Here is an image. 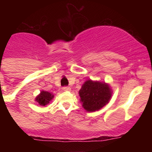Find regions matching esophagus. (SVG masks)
Here are the masks:
<instances>
[{
	"label": "esophagus",
	"mask_w": 152,
	"mask_h": 152,
	"mask_svg": "<svg viewBox=\"0 0 152 152\" xmlns=\"http://www.w3.org/2000/svg\"><path fill=\"white\" fill-rule=\"evenodd\" d=\"M62 90H63L64 91H70V87H64L63 88H62Z\"/></svg>",
	"instance_id": "obj_1"
}]
</instances>
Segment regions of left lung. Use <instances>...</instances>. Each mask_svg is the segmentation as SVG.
Here are the masks:
<instances>
[{"mask_svg":"<svg viewBox=\"0 0 152 152\" xmlns=\"http://www.w3.org/2000/svg\"><path fill=\"white\" fill-rule=\"evenodd\" d=\"M79 99L82 107L87 112L99 111L110 102L113 90L105 82L88 79L79 91Z\"/></svg>","mask_w":152,"mask_h":152,"instance_id":"8db88e82","label":"left lung"}]
</instances>
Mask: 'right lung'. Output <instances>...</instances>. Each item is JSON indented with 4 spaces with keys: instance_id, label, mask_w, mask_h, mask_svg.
Listing matches in <instances>:
<instances>
[{
    "instance_id": "1",
    "label": "right lung",
    "mask_w": 152,
    "mask_h": 152,
    "mask_svg": "<svg viewBox=\"0 0 152 152\" xmlns=\"http://www.w3.org/2000/svg\"><path fill=\"white\" fill-rule=\"evenodd\" d=\"M54 96L52 93H49L45 90H42L39 95L35 98V102H37L39 105L44 107V106L49 104Z\"/></svg>"
}]
</instances>
